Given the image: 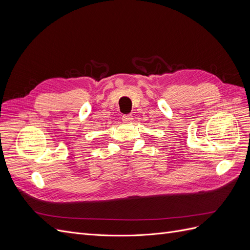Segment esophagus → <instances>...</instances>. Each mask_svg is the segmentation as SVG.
I'll use <instances>...</instances> for the list:
<instances>
[{
	"label": "esophagus",
	"instance_id": "34e87169",
	"mask_svg": "<svg viewBox=\"0 0 250 250\" xmlns=\"http://www.w3.org/2000/svg\"><path fill=\"white\" fill-rule=\"evenodd\" d=\"M132 116L131 115H124L123 117H122V121L124 123H129V122H131L132 121Z\"/></svg>",
	"mask_w": 250,
	"mask_h": 250
}]
</instances>
